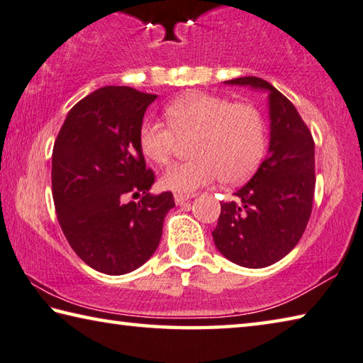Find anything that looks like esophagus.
I'll use <instances>...</instances> for the list:
<instances>
[{"label": "esophagus", "instance_id": "esophagus-1", "mask_svg": "<svg viewBox=\"0 0 363 363\" xmlns=\"http://www.w3.org/2000/svg\"><path fill=\"white\" fill-rule=\"evenodd\" d=\"M191 198H193V194H182V193H177V194L174 196L177 206H182L183 202H186L188 199H191Z\"/></svg>", "mask_w": 363, "mask_h": 363}]
</instances>
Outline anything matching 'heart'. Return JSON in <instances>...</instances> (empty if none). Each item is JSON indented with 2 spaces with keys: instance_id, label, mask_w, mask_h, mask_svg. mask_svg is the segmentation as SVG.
Listing matches in <instances>:
<instances>
[{
  "instance_id": "heart-1",
  "label": "heart",
  "mask_w": 363,
  "mask_h": 363,
  "mask_svg": "<svg viewBox=\"0 0 363 363\" xmlns=\"http://www.w3.org/2000/svg\"><path fill=\"white\" fill-rule=\"evenodd\" d=\"M169 124L148 119L140 129V148L150 161L165 164L177 137L196 135L194 159L177 162L164 172L161 186L191 193L223 178L236 183L257 169L266 148L263 114L249 104H233L220 95L191 92L172 101L165 110Z\"/></svg>"
}]
</instances>
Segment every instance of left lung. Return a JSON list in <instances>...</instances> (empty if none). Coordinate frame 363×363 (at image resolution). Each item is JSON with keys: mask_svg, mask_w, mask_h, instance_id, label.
I'll return each mask as SVG.
<instances>
[{"mask_svg": "<svg viewBox=\"0 0 363 363\" xmlns=\"http://www.w3.org/2000/svg\"><path fill=\"white\" fill-rule=\"evenodd\" d=\"M268 92L269 148L249 183L221 202L212 231L218 252L244 268H266L295 249L313 212L314 140L294 104L257 76L225 81Z\"/></svg>", "mask_w": 363, "mask_h": 363, "instance_id": "8db88e82", "label": "left lung"}]
</instances>
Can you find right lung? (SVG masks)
<instances>
[{
  "label": "right lung",
  "mask_w": 363,
  "mask_h": 363,
  "mask_svg": "<svg viewBox=\"0 0 363 363\" xmlns=\"http://www.w3.org/2000/svg\"><path fill=\"white\" fill-rule=\"evenodd\" d=\"M157 95L106 86L68 111L52 150L57 218L76 255L95 271L121 276L156 252L164 218L175 207L170 191L151 194L140 129ZM142 194L138 203L127 195Z\"/></svg>",
  "instance_id": "add662e5"
}]
</instances>
